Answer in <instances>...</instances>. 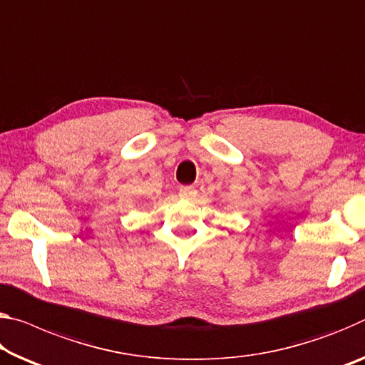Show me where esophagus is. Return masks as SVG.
<instances>
[{
  "label": "esophagus",
  "mask_w": 365,
  "mask_h": 365,
  "mask_svg": "<svg viewBox=\"0 0 365 365\" xmlns=\"http://www.w3.org/2000/svg\"><path fill=\"white\" fill-rule=\"evenodd\" d=\"M195 193H196L195 187H192V185H183V187H180V190H178L180 198H192Z\"/></svg>",
  "instance_id": "34e87169"
}]
</instances>
